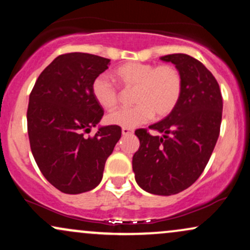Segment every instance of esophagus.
Returning a JSON list of instances; mask_svg holds the SVG:
<instances>
[{"label": "esophagus", "mask_w": 250, "mask_h": 250, "mask_svg": "<svg viewBox=\"0 0 250 250\" xmlns=\"http://www.w3.org/2000/svg\"><path fill=\"white\" fill-rule=\"evenodd\" d=\"M134 130L130 128H122V135L123 136H128V135H133Z\"/></svg>", "instance_id": "obj_1"}]
</instances>
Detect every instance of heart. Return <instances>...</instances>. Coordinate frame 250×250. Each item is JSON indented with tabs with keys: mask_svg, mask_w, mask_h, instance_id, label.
<instances>
[{
	"mask_svg": "<svg viewBox=\"0 0 250 250\" xmlns=\"http://www.w3.org/2000/svg\"><path fill=\"white\" fill-rule=\"evenodd\" d=\"M114 75L125 88H134V107L121 108L107 116L109 125L135 128L148 122L155 115L161 119L169 115L182 93V76L171 64L127 62L114 70ZM91 94L100 107L111 110L119 102V91L105 75L91 82Z\"/></svg>",
	"mask_w": 250,
	"mask_h": 250,
	"instance_id": "1",
	"label": "heart"
}]
</instances>
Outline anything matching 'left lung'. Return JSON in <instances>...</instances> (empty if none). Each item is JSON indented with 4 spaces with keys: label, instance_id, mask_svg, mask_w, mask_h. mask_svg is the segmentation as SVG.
Masks as SVG:
<instances>
[{
    "label": "left lung",
    "instance_id": "1",
    "mask_svg": "<svg viewBox=\"0 0 250 250\" xmlns=\"http://www.w3.org/2000/svg\"><path fill=\"white\" fill-rule=\"evenodd\" d=\"M171 62L182 76V93L176 107L149 129L135 131L140 148L133 156L137 185L155 195H174L200 177L210 159L220 135L222 95L213 74L187 54L161 57Z\"/></svg>",
    "mask_w": 250,
    "mask_h": 250
}]
</instances>
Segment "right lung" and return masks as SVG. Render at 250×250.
<instances>
[{"label":"right lung","instance_id":"1","mask_svg":"<svg viewBox=\"0 0 250 250\" xmlns=\"http://www.w3.org/2000/svg\"><path fill=\"white\" fill-rule=\"evenodd\" d=\"M109 59L85 53L57 56L40 74L27 111L30 149L40 170L65 194L99 186L109 155L121 137L119 125L96 127L103 109L91 94V82L108 69Z\"/></svg>","mask_w":250,"mask_h":250}]
</instances>
